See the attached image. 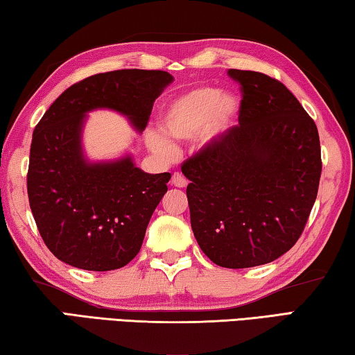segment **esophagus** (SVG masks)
I'll return each mask as SVG.
<instances>
[{
    "mask_svg": "<svg viewBox=\"0 0 355 355\" xmlns=\"http://www.w3.org/2000/svg\"><path fill=\"white\" fill-rule=\"evenodd\" d=\"M171 184L174 185V187L182 189V187H185V185L189 184V181L182 176L181 173H174V174H173V178H171Z\"/></svg>",
    "mask_w": 355,
    "mask_h": 355,
    "instance_id": "34e87169",
    "label": "esophagus"
}]
</instances>
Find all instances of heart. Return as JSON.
<instances>
[{
	"label": "heart",
	"mask_w": 355,
	"mask_h": 355,
	"mask_svg": "<svg viewBox=\"0 0 355 355\" xmlns=\"http://www.w3.org/2000/svg\"><path fill=\"white\" fill-rule=\"evenodd\" d=\"M239 113V102L231 94H220L217 88L202 86L179 96L165 108L160 129L168 138L191 141L211 139L228 130ZM149 148L162 157H171L174 146L160 133H149Z\"/></svg>",
	"instance_id": "obj_1"
}]
</instances>
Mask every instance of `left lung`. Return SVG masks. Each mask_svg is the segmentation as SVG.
I'll return each instance as SVG.
<instances>
[{"label": "left lung", "mask_w": 355, "mask_h": 355, "mask_svg": "<svg viewBox=\"0 0 355 355\" xmlns=\"http://www.w3.org/2000/svg\"><path fill=\"white\" fill-rule=\"evenodd\" d=\"M239 83V125L181 165L189 179L191 230L217 266L267 264L294 247L316 201L319 133L282 81L230 69Z\"/></svg>", "instance_id": "left-lung-1"}]
</instances>
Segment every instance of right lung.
Wrapping results in <instances>:
<instances>
[{
    "label": "right lung",
    "instance_id": "right-lung-1",
    "mask_svg": "<svg viewBox=\"0 0 355 355\" xmlns=\"http://www.w3.org/2000/svg\"><path fill=\"white\" fill-rule=\"evenodd\" d=\"M173 77L165 71L123 69L96 73L67 88L33 132L28 198L45 245L83 270L124 267L137 257L170 173L148 174L130 157L88 164L81 153L85 114L112 108L141 132L154 101Z\"/></svg>",
    "mask_w": 355,
    "mask_h": 355
}]
</instances>
